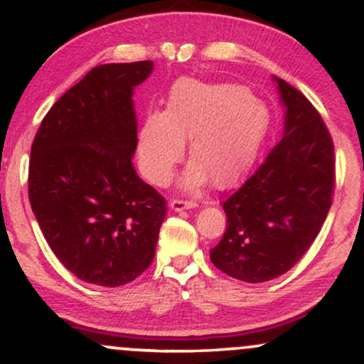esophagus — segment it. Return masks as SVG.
<instances>
[{
    "label": "esophagus",
    "mask_w": 364,
    "mask_h": 364,
    "mask_svg": "<svg viewBox=\"0 0 364 364\" xmlns=\"http://www.w3.org/2000/svg\"><path fill=\"white\" fill-rule=\"evenodd\" d=\"M196 207V202L193 200H183V198H173L171 200V208L173 210H185V208H195Z\"/></svg>",
    "instance_id": "esophagus-1"
}]
</instances>
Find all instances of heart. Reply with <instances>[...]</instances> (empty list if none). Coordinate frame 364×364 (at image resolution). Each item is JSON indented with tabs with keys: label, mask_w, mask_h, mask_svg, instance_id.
I'll use <instances>...</instances> for the list:
<instances>
[{
	"label": "heart",
	"mask_w": 364,
	"mask_h": 364,
	"mask_svg": "<svg viewBox=\"0 0 364 364\" xmlns=\"http://www.w3.org/2000/svg\"><path fill=\"white\" fill-rule=\"evenodd\" d=\"M265 104L235 83H174L166 112H149L141 123L136 157L141 174L164 186L185 157L193 159L183 185L200 188L210 178L217 188L240 181L257 161L269 132Z\"/></svg>",
	"instance_id": "1"
}]
</instances>
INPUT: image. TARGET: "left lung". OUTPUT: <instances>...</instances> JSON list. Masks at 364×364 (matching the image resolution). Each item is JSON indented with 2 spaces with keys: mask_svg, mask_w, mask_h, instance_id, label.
Masks as SVG:
<instances>
[{
  "mask_svg": "<svg viewBox=\"0 0 364 364\" xmlns=\"http://www.w3.org/2000/svg\"><path fill=\"white\" fill-rule=\"evenodd\" d=\"M277 80L286 112L284 139L225 198L228 225L210 260L229 277L272 281L292 269L318 236L332 205L336 154L316 107Z\"/></svg>",
  "mask_w": 364,
  "mask_h": 364,
  "instance_id": "8db88e82",
  "label": "left lung"
}]
</instances>
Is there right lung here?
<instances>
[{
    "mask_svg": "<svg viewBox=\"0 0 364 364\" xmlns=\"http://www.w3.org/2000/svg\"><path fill=\"white\" fill-rule=\"evenodd\" d=\"M152 68H92L54 102L32 141L28 200L41 231L70 272L97 286H123L149 269L168 212L132 164V94Z\"/></svg>",
    "mask_w": 364,
    "mask_h": 364,
    "instance_id": "right-lung-1",
    "label": "right lung"
}]
</instances>
